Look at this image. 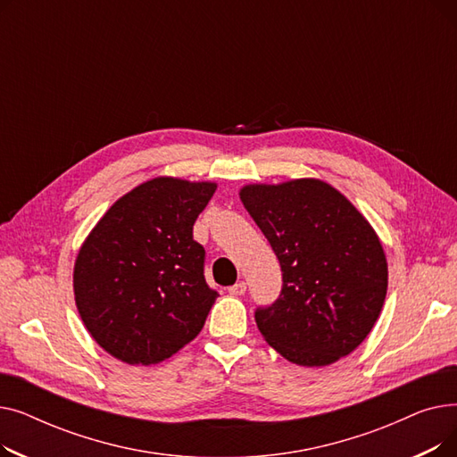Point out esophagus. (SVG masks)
<instances>
[{
    "label": "esophagus",
    "mask_w": 457,
    "mask_h": 457,
    "mask_svg": "<svg viewBox=\"0 0 457 457\" xmlns=\"http://www.w3.org/2000/svg\"><path fill=\"white\" fill-rule=\"evenodd\" d=\"M228 293L233 295V296H243L246 293V283L245 281H238V283L231 285L229 289H228Z\"/></svg>",
    "instance_id": "1"
}]
</instances>
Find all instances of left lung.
Masks as SVG:
<instances>
[{"instance_id": "left-lung-1", "label": "left lung", "mask_w": 457, "mask_h": 457, "mask_svg": "<svg viewBox=\"0 0 457 457\" xmlns=\"http://www.w3.org/2000/svg\"><path fill=\"white\" fill-rule=\"evenodd\" d=\"M283 272L279 298L255 311L265 341L287 361L326 367L374 328L387 295L379 237L329 183L302 178L238 192Z\"/></svg>"}]
</instances>
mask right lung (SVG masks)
Instances as JSON below:
<instances>
[{
    "mask_svg": "<svg viewBox=\"0 0 457 457\" xmlns=\"http://www.w3.org/2000/svg\"><path fill=\"white\" fill-rule=\"evenodd\" d=\"M212 181L154 178L118 198L74 265L79 317L107 353L128 365L164 361L202 331L219 293L204 278L192 226Z\"/></svg>",
    "mask_w": 457,
    "mask_h": 457,
    "instance_id": "right-lung-1",
    "label": "right lung"
}]
</instances>
